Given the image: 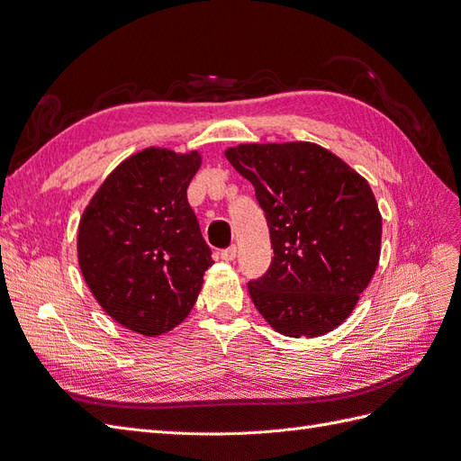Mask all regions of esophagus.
I'll list each match as a JSON object with an SVG mask.
<instances>
[{
    "instance_id": "34e87169",
    "label": "esophagus",
    "mask_w": 461,
    "mask_h": 461,
    "mask_svg": "<svg viewBox=\"0 0 461 461\" xmlns=\"http://www.w3.org/2000/svg\"><path fill=\"white\" fill-rule=\"evenodd\" d=\"M236 258V246H229L225 249H221V259L222 261H232Z\"/></svg>"
}]
</instances>
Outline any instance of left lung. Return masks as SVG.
I'll return each instance as SVG.
<instances>
[{"label": "left lung", "instance_id": "obj_1", "mask_svg": "<svg viewBox=\"0 0 461 461\" xmlns=\"http://www.w3.org/2000/svg\"><path fill=\"white\" fill-rule=\"evenodd\" d=\"M229 163L256 188L273 259L248 283L263 319L285 337L342 325L381 256L383 219L367 180L312 142L240 144Z\"/></svg>", "mask_w": 461, "mask_h": 461}]
</instances>
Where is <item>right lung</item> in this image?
<instances>
[{"mask_svg":"<svg viewBox=\"0 0 461 461\" xmlns=\"http://www.w3.org/2000/svg\"><path fill=\"white\" fill-rule=\"evenodd\" d=\"M198 151L146 148L119 163L78 222V265L104 312L144 337L188 317L212 267L186 198Z\"/></svg>","mask_w":461,"mask_h":461,"instance_id":"add662e5","label":"right lung"}]
</instances>
